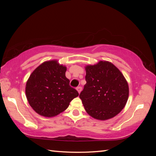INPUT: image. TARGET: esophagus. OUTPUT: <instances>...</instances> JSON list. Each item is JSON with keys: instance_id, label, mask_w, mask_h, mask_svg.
Returning <instances> with one entry per match:
<instances>
[{"instance_id": "1", "label": "esophagus", "mask_w": 156, "mask_h": 156, "mask_svg": "<svg viewBox=\"0 0 156 156\" xmlns=\"http://www.w3.org/2000/svg\"><path fill=\"white\" fill-rule=\"evenodd\" d=\"M82 87H78L77 88H76V90H78V93H80V92H81V90H82Z\"/></svg>"}]
</instances>
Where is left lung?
Masks as SVG:
<instances>
[{
    "label": "left lung",
    "mask_w": 156,
    "mask_h": 156,
    "mask_svg": "<svg viewBox=\"0 0 156 156\" xmlns=\"http://www.w3.org/2000/svg\"><path fill=\"white\" fill-rule=\"evenodd\" d=\"M87 84L79 97L86 111L98 120H107L121 111L127 103L129 87L123 75L111 64L101 61L86 67Z\"/></svg>",
    "instance_id": "obj_1"
}]
</instances>
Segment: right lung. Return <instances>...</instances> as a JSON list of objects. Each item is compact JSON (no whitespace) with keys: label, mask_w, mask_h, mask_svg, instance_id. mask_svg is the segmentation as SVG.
Segmentation results:
<instances>
[{"label":"right lung","mask_w":156,"mask_h":156,"mask_svg":"<svg viewBox=\"0 0 156 156\" xmlns=\"http://www.w3.org/2000/svg\"><path fill=\"white\" fill-rule=\"evenodd\" d=\"M66 68L55 60L43 63L29 76L26 84L27 101L34 110L40 115L51 117L68 107L78 96L69 86L66 77Z\"/></svg>","instance_id":"obj_1"}]
</instances>
